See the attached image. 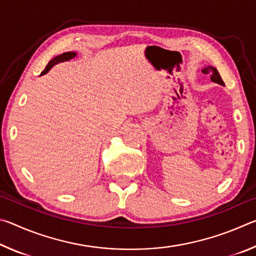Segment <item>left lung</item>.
Returning <instances> with one entry per match:
<instances>
[{"label":"left lung","instance_id":"left-lung-1","mask_svg":"<svg viewBox=\"0 0 256 256\" xmlns=\"http://www.w3.org/2000/svg\"><path fill=\"white\" fill-rule=\"evenodd\" d=\"M202 72L204 73V74H206V76H210L211 80L214 81V82H216V84L224 86V81H222V76H220L219 72H218V70H216V68H214V66H208V68H203Z\"/></svg>","mask_w":256,"mask_h":256}]
</instances>
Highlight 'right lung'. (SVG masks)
Returning <instances> with one entry per match:
<instances>
[{
  "mask_svg": "<svg viewBox=\"0 0 256 256\" xmlns=\"http://www.w3.org/2000/svg\"><path fill=\"white\" fill-rule=\"evenodd\" d=\"M76 55V53H74V52H68V53H64V54H62V55L56 56V58H54L53 60H50V63L47 64L46 68H45V70L42 72V74H45V73L48 72V71H50V68L52 66H54L55 64H58V63H60V62H64V60H71V58H74Z\"/></svg>",
  "mask_w": 256,
  "mask_h": 256,
  "instance_id": "add662e5",
  "label": "right lung"
}]
</instances>
